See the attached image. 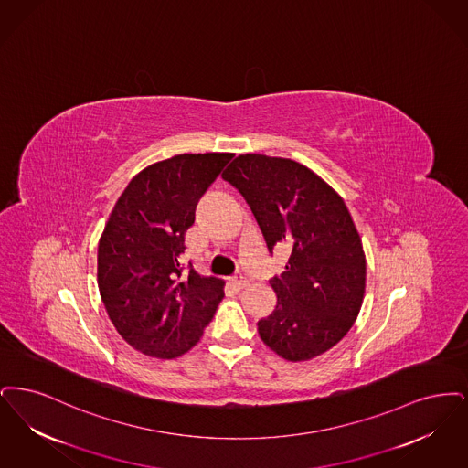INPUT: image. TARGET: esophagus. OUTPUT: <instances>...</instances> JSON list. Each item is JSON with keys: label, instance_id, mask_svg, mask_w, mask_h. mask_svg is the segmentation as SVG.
<instances>
[{"label": "esophagus", "instance_id": "34e87169", "mask_svg": "<svg viewBox=\"0 0 468 468\" xmlns=\"http://www.w3.org/2000/svg\"><path fill=\"white\" fill-rule=\"evenodd\" d=\"M232 283H234L236 288H239V290H241L244 286H248V280H246V276H244V274H239V276H236V278L232 280Z\"/></svg>", "mask_w": 468, "mask_h": 468}]
</instances>
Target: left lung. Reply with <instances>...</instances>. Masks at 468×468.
<instances>
[{
  "label": "left lung",
  "mask_w": 468,
  "mask_h": 468,
  "mask_svg": "<svg viewBox=\"0 0 468 468\" xmlns=\"http://www.w3.org/2000/svg\"><path fill=\"white\" fill-rule=\"evenodd\" d=\"M222 178L236 186L269 251L286 244L288 264L271 280L276 309L261 320L265 345L290 362L311 360L353 326L366 293V253L343 197L303 164L244 154Z\"/></svg>",
  "instance_id": "1"
}]
</instances>
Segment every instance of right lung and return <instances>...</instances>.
Wrapping results in <instances>:
<instances>
[{"label": "right lung", "mask_w": 468, "mask_h": 468, "mask_svg": "<svg viewBox=\"0 0 468 468\" xmlns=\"http://www.w3.org/2000/svg\"><path fill=\"white\" fill-rule=\"evenodd\" d=\"M232 154H182L125 186L98 246L102 304L127 345L171 360L199 343L224 299V282L183 276L178 257L196 206Z\"/></svg>", "instance_id": "1"}]
</instances>
